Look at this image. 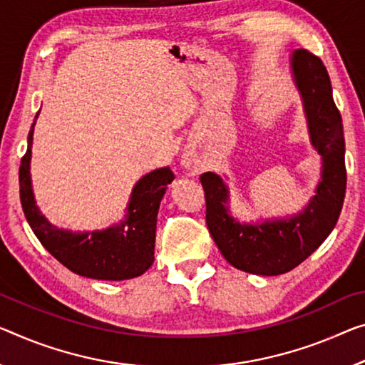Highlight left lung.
Instances as JSON below:
<instances>
[{"label":"left lung","mask_w":365,"mask_h":365,"mask_svg":"<svg viewBox=\"0 0 365 365\" xmlns=\"http://www.w3.org/2000/svg\"><path fill=\"white\" fill-rule=\"evenodd\" d=\"M290 75L304 104L312 147L322 156L315 195L299 214L241 222L230 210L228 186L215 173L200 176L207 227L223 257L240 271L279 276L292 271L328 238L346 194L343 119L323 61L304 48L290 55Z\"/></svg>","instance_id":"obj_1"}]
</instances>
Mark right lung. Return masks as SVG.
<instances>
[{
	"instance_id": "obj_1",
	"label": "right lung",
	"mask_w": 365,
	"mask_h": 365,
	"mask_svg": "<svg viewBox=\"0 0 365 365\" xmlns=\"http://www.w3.org/2000/svg\"><path fill=\"white\" fill-rule=\"evenodd\" d=\"M36 114L27 137V151L19 166V194L32 232L55 259L78 276L98 280H125L147 271L155 261L156 215L173 176L168 166L140 178L132 189L124 220L104 230L71 232L50 223L38 210L31 179Z\"/></svg>"
}]
</instances>
